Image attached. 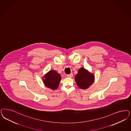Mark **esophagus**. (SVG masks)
Returning a JSON list of instances; mask_svg holds the SVG:
<instances>
[{
	"label": "esophagus",
	"instance_id": "esophagus-1",
	"mask_svg": "<svg viewBox=\"0 0 131 131\" xmlns=\"http://www.w3.org/2000/svg\"><path fill=\"white\" fill-rule=\"evenodd\" d=\"M67 77H69V78H72L73 77V74L72 73H71V74H67Z\"/></svg>",
	"mask_w": 131,
	"mask_h": 131
}]
</instances>
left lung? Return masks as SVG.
<instances>
[{
	"label": "left lung",
	"mask_w": 131,
	"mask_h": 131,
	"mask_svg": "<svg viewBox=\"0 0 131 131\" xmlns=\"http://www.w3.org/2000/svg\"><path fill=\"white\" fill-rule=\"evenodd\" d=\"M74 79L77 85L79 88L86 89L93 83L94 77L85 68H81L78 70Z\"/></svg>",
	"instance_id": "left-lung-1"
}]
</instances>
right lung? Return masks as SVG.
Instances as JSON below:
<instances>
[{"mask_svg":"<svg viewBox=\"0 0 131 131\" xmlns=\"http://www.w3.org/2000/svg\"><path fill=\"white\" fill-rule=\"evenodd\" d=\"M43 81L46 86L53 90L58 89L61 80V76L54 70L50 71L44 77Z\"/></svg>","mask_w":131,"mask_h":131,"instance_id":"1","label":"right lung"}]
</instances>
